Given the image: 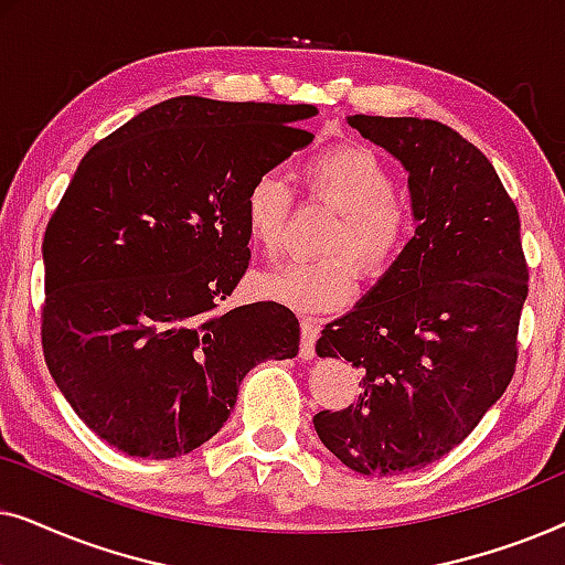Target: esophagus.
I'll use <instances>...</instances> for the list:
<instances>
[{"label":"esophagus","instance_id":"esophagus-1","mask_svg":"<svg viewBox=\"0 0 565 565\" xmlns=\"http://www.w3.org/2000/svg\"><path fill=\"white\" fill-rule=\"evenodd\" d=\"M319 329H321V321L319 319H303V321H300V352H298V358L303 360V362L313 360L316 339H319Z\"/></svg>","mask_w":565,"mask_h":565}]
</instances>
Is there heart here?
Segmentation results:
<instances>
[{"mask_svg": "<svg viewBox=\"0 0 565 565\" xmlns=\"http://www.w3.org/2000/svg\"><path fill=\"white\" fill-rule=\"evenodd\" d=\"M306 195L334 207L323 259H292L257 275L254 288L298 313H327L347 306L362 275L381 280L404 259L416 234L412 198L396 188L393 169L365 143L329 146L300 167ZM292 213V192L280 177H254L244 195V226L254 249L277 257Z\"/></svg>", "mask_w": 565, "mask_h": 565, "instance_id": "heart-1", "label": "heart"}]
</instances>
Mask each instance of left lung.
I'll list each match as a JSON object with an SVG mask.
<instances>
[{
	"label": "left lung",
	"mask_w": 565,
	"mask_h": 565,
	"mask_svg": "<svg viewBox=\"0 0 565 565\" xmlns=\"http://www.w3.org/2000/svg\"><path fill=\"white\" fill-rule=\"evenodd\" d=\"M347 122L408 169L419 226L362 303L323 327L316 352L350 360L362 391L313 427L347 468L398 476L458 447L507 391L530 273L520 213L481 149L437 120Z\"/></svg>",
	"instance_id": "obj_1"
}]
</instances>
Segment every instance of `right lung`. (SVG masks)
I'll return each instance as SVG.
<instances>
[{
    "label": "right lung",
    "instance_id": "obj_1",
    "mask_svg": "<svg viewBox=\"0 0 565 565\" xmlns=\"http://www.w3.org/2000/svg\"><path fill=\"white\" fill-rule=\"evenodd\" d=\"M313 105L172 97L92 146L43 236V358L76 416L169 460L228 419L238 383L296 358L280 303L221 311L249 267L244 195L313 134Z\"/></svg>",
    "mask_w": 565,
    "mask_h": 565
}]
</instances>
